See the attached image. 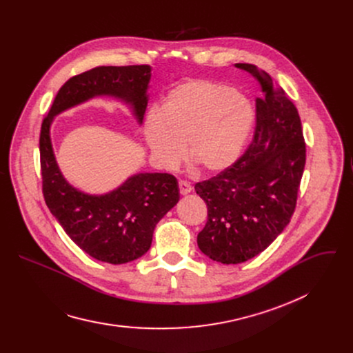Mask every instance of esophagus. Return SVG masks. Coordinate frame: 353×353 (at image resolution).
Here are the masks:
<instances>
[{"label": "esophagus", "mask_w": 353, "mask_h": 353, "mask_svg": "<svg viewBox=\"0 0 353 353\" xmlns=\"http://www.w3.org/2000/svg\"><path fill=\"white\" fill-rule=\"evenodd\" d=\"M179 188H180V194H181V195H187V194H190L191 190H192L191 184L187 183V181H184V180H180V181H179Z\"/></svg>", "instance_id": "34e87169"}]
</instances>
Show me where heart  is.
Listing matches in <instances>:
<instances>
[{"instance_id":"heart-1","label":"heart","mask_w":353,"mask_h":353,"mask_svg":"<svg viewBox=\"0 0 353 353\" xmlns=\"http://www.w3.org/2000/svg\"><path fill=\"white\" fill-rule=\"evenodd\" d=\"M253 123L254 110L243 94L222 83L192 79L173 88L161 110L146 114L142 134L163 169L177 168L187 152L203 172L219 173L239 159Z\"/></svg>"}]
</instances>
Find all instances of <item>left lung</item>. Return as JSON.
I'll list each match as a JSON object with an SVG mask.
<instances>
[{"label":"left lung","mask_w":353,"mask_h":353,"mask_svg":"<svg viewBox=\"0 0 353 353\" xmlns=\"http://www.w3.org/2000/svg\"><path fill=\"white\" fill-rule=\"evenodd\" d=\"M261 89L253 142L229 169L196 183L208 207L199 250L214 261L240 264L264 251L288 226L306 163L297 109L285 90L253 64H234Z\"/></svg>","instance_id":"1"}]
</instances>
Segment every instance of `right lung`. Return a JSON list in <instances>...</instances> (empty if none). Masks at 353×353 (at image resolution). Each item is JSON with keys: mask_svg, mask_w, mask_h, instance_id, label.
Returning a JSON list of instances; mask_svg holds the SVG:
<instances>
[{"mask_svg": "<svg viewBox=\"0 0 353 353\" xmlns=\"http://www.w3.org/2000/svg\"><path fill=\"white\" fill-rule=\"evenodd\" d=\"M150 78V65H102L72 77L59 90L40 131L43 195L50 212L86 254L114 265L131 263L150 248L158 222L179 203V183L168 173H135L109 192H85L60 170L52 124L88 100L110 97L125 105L141 125Z\"/></svg>", "mask_w": 353, "mask_h": 353, "instance_id": "add662e5", "label": "right lung"}]
</instances>
